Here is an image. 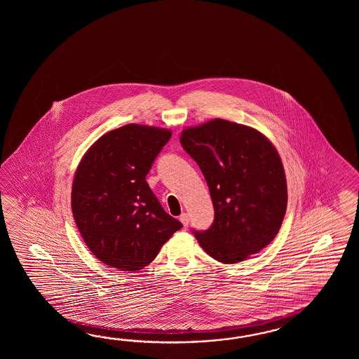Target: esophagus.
<instances>
[{
  "label": "esophagus",
  "instance_id": "esophagus-1",
  "mask_svg": "<svg viewBox=\"0 0 359 359\" xmlns=\"http://www.w3.org/2000/svg\"><path fill=\"white\" fill-rule=\"evenodd\" d=\"M180 221L182 222V224L184 227H187V226H189V223H190V217H189V214H181V215H180Z\"/></svg>",
  "mask_w": 359,
  "mask_h": 359
}]
</instances>
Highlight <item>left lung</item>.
I'll use <instances>...</instances> for the list:
<instances>
[{"label":"left lung","mask_w":359,"mask_h":359,"mask_svg":"<svg viewBox=\"0 0 359 359\" xmlns=\"http://www.w3.org/2000/svg\"><path fill=\"white\" fill-rule=\"evenodd\" d=\"M213 201L214 221L192 229L212 258L232 264L266 248L278 233L287 205L283 163L266 136L243 124L214 119L181 135Z\"/></svg>","instance_id":"obj_1"}]
</instances>
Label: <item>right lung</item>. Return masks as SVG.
I'll use <instances>...</instances> for the list:
<instances>
[{"mask_svg":"<svg viewBox=\"0 0 359 359\" xmlns=\"http://www.w3.org/2000/svg\"><path fill=\"white\" fill-rule=\"evenodd\" d=\"M170 136L156 127L123 126L100 137L76 168L73 217L88 249L109 267L142 269L182 229L146 182Z\"/></svg>","mask_w":359,"mask_h":359,"instance_id":"add662e5","label":"right lung"}]
</instances>
